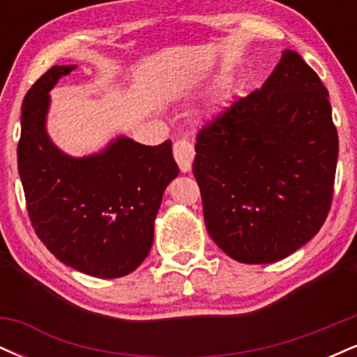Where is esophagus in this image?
<instances>
[{"label": "esophagus", "mask_w": 357, "mask_h": 357, "mask_svg": "<svg viewBox=\"0 0 357 357\" xmlns=\"http://www.w3.org/2000/svg\"><path fill=\"white\" fill-rule=\"evenodd\" d=\"M173 153L179 169H181L183 173H190L192 159H195V146H192L190 139H178L173 146Z\"/></svg>", "instance_id": "1"}]
</instances>
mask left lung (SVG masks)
I'll list each match as a JSON object with an SVG mask.
<instances>
[{
  "instance_id": "left-lung-1",
  "label": "left lung",
  "mask_w": 357,
  "mask_h": 357,
  "mask_svg": "<svg viewBox=\"0 0 357 357\" xmlns=\"http://www.w3.org/2000/svg\"><path fill=\"white\" fill-rule=\"evenodd\" d=\"M195 151L206 230L233 260L273 264L321 230L339 139L327 89L297 52L199 130Z\"/></svg>"
}]
</instances>
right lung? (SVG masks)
Segmentation results:
<instances>
[{
	"instance_id": "add662e5",
	"label": "right lung",
	"mask_w": 357,
	"mask_h": 357,
	"mask_svg": "<svg viewBox=\"0 0 357 357\" xmlns=\"http://www.w3.org/2000/svg\"><path fill=\"white\" fill-rule=\"evenodd\" d=\"M77 65H55L22 104L18 173L36 235L68 267L99 278L134 272L149 255L162 195L179 167L171 141L139 144L119 136L75 158L47 130L50 90Z\"/></svg>"
}]
</instances>
